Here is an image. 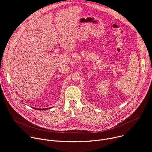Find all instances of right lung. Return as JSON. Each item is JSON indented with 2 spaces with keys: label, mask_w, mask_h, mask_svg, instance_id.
I'll list each match as a JSON object with an SVG mask.
<instances>
[{
  "label": "right lung",
  "mask_w": 152,
  "mask_h": 152,
  "mask_svg": "<svg viewBox=\"0 0 152 152\" xmlns=\"http://www.w3.org/2000/svg\"><path fill=\"white\" fill-rule=\"evenodd\" d=\"M35 110H48V109H50L49 108H45V109H37V108H34Z\"/></svg>",
  "instance_id": "1"
}]
</instances>
